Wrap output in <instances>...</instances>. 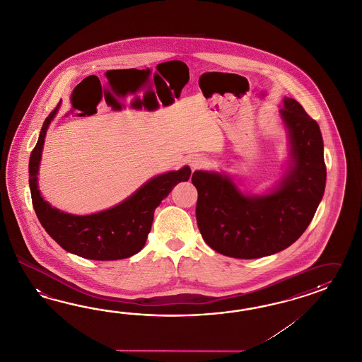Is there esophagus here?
Here are the masks:
<instances>
[{
  "label": "esophagus",
  "instance_id": "1",
  "mask_svg": "<svg viewBox=\"0 0 362 362\" xmlns=\"http://www.w3.org/2000/svg\"><path fill=\"white\" fill-rule=\"evenodd\" d=\"M189 162V166L192 170H197V168H206L209 165L208 159L204 158V157H192V158L188 160Z\"/></svg>",
  "mask_w": 362,
  "mask_h": 362
}]
</instances>
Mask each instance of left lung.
Instances as JSON below:
<instances>
[{
	"mask_svg": "<svg viewBox=\"0 0 362 362\" xmlns=\"http://www.w3.org/2000/svg\"><path fill=\"white\" fill-rule=\"evenodd\" d=\"M291 162L267 194H243L225 174L194 171L196 220L206 245L222 255L257 259L280 252L308 229L317 212L327 170L319 125L303 107L284 98Z\"/></svg>",
	"mask_w": 362,
	"mask_h": 362,
	"instance_id": "1",
	"label": "left lung"
}]
</instances>
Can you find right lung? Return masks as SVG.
Masks as SVG:
<instances>
[{
    "mask_svg": "<svg viewBox=\"0 0 362 362\" xmlns=\"http://www.w3.org/2000/svg\"><path fill=\"white\" fill-rule=\"evenodd\" d=\"M59 107L60 103L47 116L28 163L31 199L42 226L65 251L85 259L117 260L140 252L151 229L156 208L177 183L189 179L191 168L185 166L153 177L123 203L103 212L74 216L52 208L37 188V173L45 133Z\"/></svg>",
    "mask_w": 362,
    "mask_h": 362,
    "instance_id": "add662e5",
    "label": "right lung"
}]
</instances>
